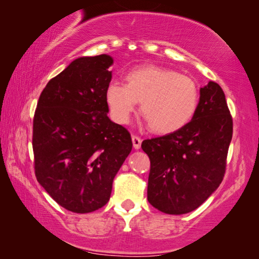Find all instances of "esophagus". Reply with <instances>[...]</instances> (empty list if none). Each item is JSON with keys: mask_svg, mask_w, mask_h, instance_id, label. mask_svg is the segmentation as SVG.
Instances as JSON below:
<instances>
[{"mask_svg": "<svg viewBox=\"0 0 259 259\" xmlns=\"http://www.w3.org/2000/svg\"><path fill=\"white\" fill-rule=\"evenodd\" d=\"M141 140L139 137H137V136H133L132 137V143H133V147L136 148V150H139V148L141 147Z\"/></svg>", "mask_w": 259, "mask_h": 259, "instance_id": "34e87169", "label": "esophagus"}]
</instances>
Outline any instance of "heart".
<instances>
[{
  "mask_svg": "<svg viewBox=\"0 0 259 259\" xmlns=\"http://www.w3.org/2000/svg\"><path fill=\"white\" fill-rule=\"evenodd\" d=\"M200 92L196 81L173 69L158 66L134 68L126 84L111 82L106 101L112 118L127 123L141 102L140 112L157 134H171L189 125L199 106Z\"/></svg>",
  "mask_w": 259,
  "mask_h": 259,
  "instance_id": "heart-1",
  "label": "heart"
}]
</instances>
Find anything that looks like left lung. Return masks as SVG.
<instances>
[{"label": "left lung", "mask_w": 259, "mask_h": 259, "mask_svg": "<svg viewBox=\"0 0 259 259\" xmlns=\"http://www.w3.org/2000/svg\"><path fill=\"white\" fill-rule=\"evenodd\" d=\"M232 139V118L225 94L210 81L200 88L199 106L189 125L144 140L151 160L147 199L167 214L199 207L221 185Z\"/></svg>", "instance_id": "1"}]
</instances>
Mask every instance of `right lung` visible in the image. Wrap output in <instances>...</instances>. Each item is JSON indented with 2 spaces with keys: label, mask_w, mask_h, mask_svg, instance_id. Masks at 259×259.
Instances as JSON below:
<instances>
[{
  "label": "right lung",
  "mask_w": 259,
  "mask_h": 259,
  "mask_svg": "<svg viewBox=\"0 0 259 259\" xmlns=\"http://www.w3.org/2000/svg\"><path fill=\"white\" fill-rule=\"evenodd\" d=\"M111 55L81 56L49 81L33 121L35 176L59 205L88 213L107 204L132 151L125 127L108 118Z\"/></svg>",
  "instance_id": "add662e5"
}]
</instances>
